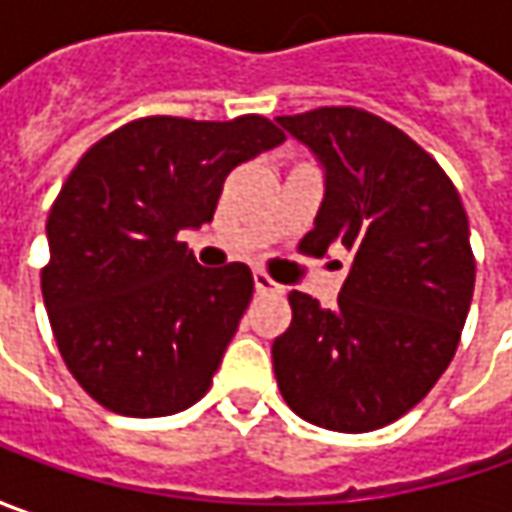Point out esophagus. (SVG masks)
Segmentation results:
<instances>
[{
  "label": "esophagus",
  "instance_id": "34e87169",
  "mask_svg": "<svg viewBox=\"0 0 512 512\" xmlns=\"http://www.w3.org/2000/svg\"><path fill=\"white\" fill-rule=\"evenodd\" d=\"M253 285H256V293H285V287L279 285V282H273L262 270L253 273Z\"/></svg>",
  "mask_w": 512,
  "mask_h": 512
}]
</instances>
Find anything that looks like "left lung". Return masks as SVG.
<instances>
[{
    "instance_id": "left-lung-1",
    "label": "left lung",
    "mask_w": 512,
    "mask_h": 512,
    "mask_svg": "<svg viewBox=\"0 0 512 512\" xmlns=\"http://www.w3.org/2000/svg\"><path fill=\"white\" fill-rule=\"evenodd\" d=\"M313 153L325 199L302 247L353 253L336 307L290 290L293 322L273 342L296 416L339 433L402 419L453 359L476 265L462 199L410 136L359 108L276 116Z\"/></svg>"
}]
</instances>
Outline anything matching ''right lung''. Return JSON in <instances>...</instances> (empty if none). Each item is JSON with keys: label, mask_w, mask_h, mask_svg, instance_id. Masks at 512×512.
I'll use <instances>...</instances> for the list:
<instances>
[{"label": "right lung", "mask_w": 512, "mask_h": 512, "mask_svg": "<svg viewBox=\"0 0 512 512\" xmlns=\"http://www.w3.org/2000/svg\"><path fill=\"white\" fill-rule=\"evenodd\" d=\"M285 142L265 116H148L79 159L48 216L42 296L73 379L119 416L196 404L253 296L242 262L202 267L182 230L213 222L227 173Z\"/></svg>", "instance_id": "obj_1"}]
</instances>
